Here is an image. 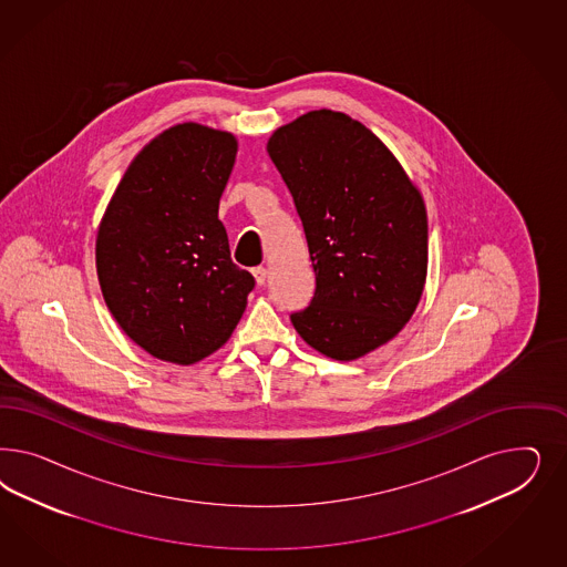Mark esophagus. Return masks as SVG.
Returning <instances> with one entry per match:
<instances>
[{
	"label": "esophagus",
	"mask_w": 567,
	"mask_h": 567,
	"mask_svg": "<svg viewBox=\"0 0 567 567\" xmlns=\"http://www.w3.org/2000/svg\"><path fill=\"white\" fill-rule=\"evenodd\" d=\"M254 278H256V282H258L259 287L266 282V278H268V270L266 268H254Z\"/></svg>",
	"instance_id": "obj_1"
}]
</instances>
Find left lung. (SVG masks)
Here are the masks:
<instances>
[{
    "label": "left lung",
    "instance_id": "obj_1",
    "mask_svg": "<svg viewBox=\"0 0 567 567\" xmlns=\"http://www.w3.org/2000/svg\"><path fill=\"white\" fill-rule=\"evenodd\" d=\"M266 152L303 223L316 292L297 334L353 361L395 339L429 275V214L393 152L360 121L311 110L278 126Z\"/></svg>",
    "mask_w": 567,
    "mask_h": 567
}]
</instances>
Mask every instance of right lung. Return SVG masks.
Returning a JSON list of instances; mask_svg holds the SVG:
<instances>
[{"label": "right lung", "instance_id": "obj_1", "mask_svg": "<svg viewBox=\"0 0 567 567\" xmlns=\"http://www.w3.org/2000/svg\"><path fill=\"white\" fill-rule=\"evenodd\" d=\"M239 141L181 122L138 152L103 212L95 266L124 334L155 360L190 365L239 324L256 280L233 264L218 220Z\"/></svg>", "mask_w": 567, "mask_h": 567}]
</instances>
